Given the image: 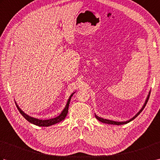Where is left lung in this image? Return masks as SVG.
Segmentation results:
<instances>
[{
	"label": "left lung",
	"mask_w": 160,
	"mask_h": 160,
	"mask_svg": "<svg viewBox=\"0 0 160 160\" xmlns=\"http://www.w3.org/2000/svg\"><path fill=\"white\" fill-rule=\"evenodd\" d=\"M150 93H151V91H149V93L148 94V96L147 97V99H146L145 102H144V104L143 106H142V107L141 108V109L139 111L138 113L135 114L133 117H132V118H131L130 120H127V121H123V122H118V121H113V120H107V119H104L102 118H100L99 116H98V115L96 114H95V116H96V118H97V120H98L99 121L103 122V123H105V124H113V125H122V124H127L128 123V122H130L131 121H132V120H134V119L138 116V115L140 114L141 112L142 111V110L144 109L146 104H147V102L148 100V98H149V96H150Z\"/></svg>",
	"instance_id": "left-lung-1"
}]
</instances>
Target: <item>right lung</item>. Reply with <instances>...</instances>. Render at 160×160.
Returning a JSON list of instances; mask_svg holds the SVG:
<instances>
[{"label":"right lung","instance_id":"obj_1","mask_svg":"<svg viewBox=\"0 0 160 160\" xmlns=\"http://www.w3.org/2000/svg\"><path fill=\"white\" fill-rule=\"evenodd\" d=\"M74 93L75 92L72 93V94H71V96H69V99H68V100H67V102L65 105V107H64V109L62 111V112H61L60 114L59 115H58V116L56 117V118H50V119H48V120H40V119L30 116V115L25 113V112L22 111L21 108L19 107L18 104L16 103V102H15V103L16 104L17 108H18V111H20V114H21L22 116L26 119L30 123L33 124H35L36 126H39V127H49V126H52V125H53V124H56L57 123H59V122L63 121L64 119H65L68 113V108H69L71 98V97L73 96V95Z\"/></svg>","mask_w":160,"mask_h":160}]
</instances>
